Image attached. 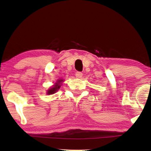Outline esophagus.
Segmentation results:
<instances>
[{"label": "esophagus", "instance_id": "obj_1", "mask_svg": "<svg viewBox=\"0 0 151 151\" xmlns=\"http://www.w3.org/2000/svg\"><path fill=\"white\" fill-rule=\"evenodd\" d=\"M75 76L77 78H79V79H80V78H81L82 76H83V74H82V72H77L75 73Z\"/></svg>", "mask_w": 151, "mask_h": 151}]
</instances>
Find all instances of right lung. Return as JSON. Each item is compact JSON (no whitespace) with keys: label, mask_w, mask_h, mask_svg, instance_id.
I'll list each match as a JSON object with an SVG mask.
<instances>
[{"label":"right lung","mask_w":151,"mask_h":151,"mask_svg":"<svg viewBox=\"0 0 151 151\" xmlns=\"http://www.w3.org/2000/svg\"><path fill=\"white\" fill-rule=\"evenodd\" d=\"M62 81H63V80H59V81H58V83H57L55 84V86H54V87L53 88H50V89L48 90L47 91V94H54V93H55L60 88V87H61V85H60V82H61Z\"/></svg>","instance_id":"obj_1"}]
</instances>
